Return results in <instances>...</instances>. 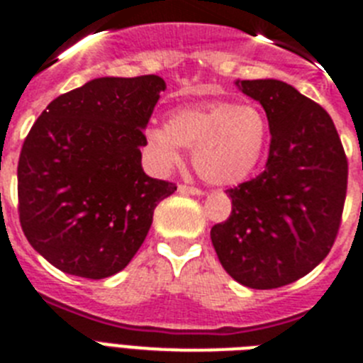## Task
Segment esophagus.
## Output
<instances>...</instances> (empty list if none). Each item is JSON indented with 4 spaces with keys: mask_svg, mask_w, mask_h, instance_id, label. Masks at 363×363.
<instances>
[{
    "mask_svg": "<svg viewBox=\"0 0 363 363\" xmlns=\"http://www.w3.org/2000/svg\"><path fill=\"white\" fill-rule=\"evenodd\" d=\"M178 191L182 192V194H192V196H201L203 194V191L198 187H192V185H179Z\"/></svg>",
    "mask_w": 363,
    "mask_h": 363,
    "instance_id": "esophagus-1",
    "label": "esophagus"
}]
</instances>
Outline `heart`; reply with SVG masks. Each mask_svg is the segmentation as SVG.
<instances>
[{"instance_id":"heart-1","label":"heart","mask_w":363,"mask_h":363,"mask_svg":"<svg viewBox=\"0 0 363 363\" xmlns=\"http://www.w3.org/2000/svg\"><path fill=\"white\" fill-rule=\"evenodd\" d=\"M147 145L160 167L182 163V149L192 150V165L213 185L242 184L252 174L269 142V123L255 104L213 101L176 108L165 127H150Z\"/></svg>"}]
</instances>
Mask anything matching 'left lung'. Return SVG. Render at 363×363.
Returning a JSON list of instances; mask_svg holds the SVG:
<instances>
[{"label":"left lung","instance_id":"8db88e82","mask_svg":"<svg viewBox=\"0 0 363 363\" xmlns=\"http://www.w3.org/2000/svg\"><path fill=\"white\" fill-rule=\"evenodd\" d=\"M271 130L262 174L229 189L230 216L211 229L221 267L251 289L300 280L329 255L347 192V158L325 108L280 79L236 82Z\"/></svg>","mask_w":363,"mask_h":363}]
</instances>
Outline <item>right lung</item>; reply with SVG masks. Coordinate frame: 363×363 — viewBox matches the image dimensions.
I'll return each mask as SVG.
<instances>
[{
    "instance_id": "add662e5",
    "label": "right lung",
    "mask_w": 363,
    "mask_h": 363,
    "mask_svg": "<svg viewBox=\"0 0 363 363\" xmlns=\"http://www.w3.org/2000/svg\"><path fill=\"white\" fill-rule=\"evenodd\" d=\"M160 76L96 78L57 96L25 138L18 163L21 229L49 264L101 280L129 265L156 205L176 185L143 172Z\"/></svg>"
}]
</instances>
